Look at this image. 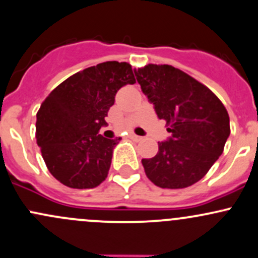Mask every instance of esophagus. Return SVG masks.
<instances>
[{"label":"esophagus","instance_id":"1","mask_svg":"<svg viewBox=\"0 0 258 258\" xmlns=\"http://www.w3.org/2000/svg\"><path fill=\"white\" fill-rule=\"evenodd\" d=\"M130 138H131V140H134V141H136V142H138V141H142V140H143V137L137 136V135H135V134L130 135Z\"/></svg>","mask_w":258,"mask_h":258}]
</instances>
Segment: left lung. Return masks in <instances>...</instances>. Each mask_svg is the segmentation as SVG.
<instances>
[{
  "label": "left lung",
  "instance_id": "1",
  "mask_svg": "<svg viewBox=\"0 0 258 258\" xmlns=\"http://www.w3.org/2000/svg\"><path fill=\"white\" fill-rule=\"evenodd\" d=\"M135 75L172 136L158 153L142 159L146 175L159 188L181 189L199 181L224 151L230 118L215 94L172 65L148 64Z\"/></svg>",
  "mask_w": 258,
  "mask_h": 258
}]
</instances>
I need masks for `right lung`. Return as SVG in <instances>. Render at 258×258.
Returning a JSON list of instances; mask_svg holds the SVG:
<instances>
[{"mask_svg":"<svg viewBox=\"0 0 258 258\" xmlns=\"http://www.w3.org/2000/svg\"><path fill=\"white\" fill-rule=\"evenodd\" d=\"M135 83L128 63L105 61L69 77L43 101L37 112V143L48 170L61 184L91 189L106 179L121 138H105L99 131L116 93Z\"/></svg>","mask_w":258,"mask_h":258,"instance_id":"obj_1","label":"right lung"}]
</instances>
